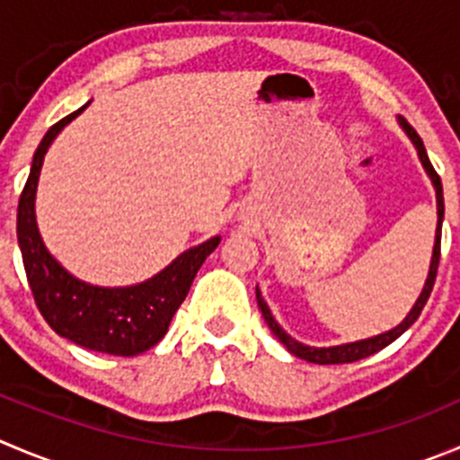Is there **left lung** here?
Listing matches in <instances>:
<instances>
[{
    "label": "left lung",
    "mask_w": 460,
    "mask_h": 460,
    "mask_svg": "<svg viewBox=\"0 0 460 460\" xmlns=\"http://www.w3.org/2000/svg\"><path fill=\"white\" fill-rule=\"evenodd\" d=\"M397 124L402 126V130H404V133H406V137H409L411 142H413L415 151H418L420 162H422L424 172H427V176H429L431 185H434V190H436V209H438V223H436V239H434V252H431L429 273H427V279H424V287H422V291H420L418 300H415V305H413V307H411V312L406 314V318L400 323V325H395V327H393V330H388V332H382V334H377V336H370V339L352 341V343H343V345H330V348H312V345H305V343H300V341L293 339V336H288L287 332H284L282 327H279V323L273 318V314H270L269 305H266V300L261 298L260 287H257L255 288L257 305H260L261 316H264L266 325L270 327V332H273V334L278 336L279 343H282L284 348H287L288 352L293 354V357L305 358V361H309V364H321V366H327V364H352V361H358V358H366V357H370V354L379 352V349L386 348V345H391L395 339H400V336L404 334V332L409 330V327L413 325L415 321H418L420 312H422V307H424V305H427V300H429L431 288H434L436 270H438V261H440V230H443V217H445L443 182H440V176L434 172V167H431L429 155H427V148H424L422 139H420V135L415 133L413 126H411L409 121L404 119V117H397Z\"/></svg>",
    "instance_id": "8db88e82"
}]
</instances>
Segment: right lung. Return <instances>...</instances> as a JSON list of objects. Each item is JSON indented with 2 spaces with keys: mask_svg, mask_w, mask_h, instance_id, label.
Wrapping results in <instances>:
<instances>
[{
  "mask_svg": "<svg viewBox=\"0 0 460 460\" xmlns=\"http://www.w3.org/2000/svg\"><path fill=\"white\" fill-rule=\"evenodd\" d=\"M87 106L90 102L51 126L42 137L17 205V243L38 309L56 334L94 352L135 357L167 334L173 314L221 237L181 252L167 269L130 287H96L74 278L42 242L36 221V191L51 142Z\"/></svg>",
  "mask_w": 460,
  "mask_h": 460,
  "instance_id": "right-lung-1",
  "label": "right lung"
}]
</instances>
